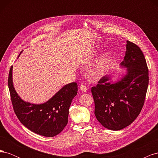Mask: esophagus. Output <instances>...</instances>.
<instances>
[{"mask_svg":"<svg viewBox=\"0 0 158 158\" xmlns=\"http://www.w3.org/2000/svg\"><path fill=\"white\" fill-rule=\"evenodd\" d=\"M80 89L81 91H82V92H85L88 90V88H87L86 86H85V85H80Z\"/></svg>","mask_w":158,"mask_h":158,"instance_id":"34e87169","label":"esophagus"}]
</instances>
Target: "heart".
I'll return each instance as SVG.
<instances>
[{
    "instance_id": "obj_1",
    "label": "heart",
    "mask_w": 158,
    "mask_h": 158,
    "mask_svg": "<svg viewBox=\"0 0 158 158\" xmlns=\"http://www.w3.org/2000/svg\"><path fill=\"white\" fill-rule=\"evenodd\" d=\"M107 66V61L106 59H102V60H100L99 62L94 64L92 68V73L93 74L98 76V77H99L101 76L105 72V70L106 69Z\"/></svg>"
}]
</instances>
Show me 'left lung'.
I'll use <instances>...</instances> for the list:
<instances>
[{"mask_svg": "<svg viewBox=\"0 0 158 158\" xmlns=\"http://www.w3.org/2000/svg\"><path fill=\"white\" fill-rule=\"evenodd\" d=\"M121 65L127 68L123 78L111 83V76H104L91 89L96 118L105 128L112 131L130 125L139 115L149 82L146 59L135 44L127 41L126 53Z\"/></svg>", "mask_w": 158, "mask_h": 158, "instance_id": "1", "label": "left lung"}]
</instances>
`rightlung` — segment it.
I'll list each match as a JSON object with an SVG mask.
<instances>
[{
  "label": "right lung",
  "mask_w": 158,
  "mask_h": 158,
  "mask_svg": "<svg viewBox=\"0 0 158 158\" xmlns=\"http://www.w3.org/2000/svg\"><path fill=\"white\" fill-rule=\"evenodd\" d=\"M8 84L14 113L29 130L41 136L52 137L59 135L67 125L69 107L78 92L76 82L65 85L48 102L40 105L23 101L18 95L12 82V66Z\"/></svg>",
  "instance_id": "1"
}]
</instances>
